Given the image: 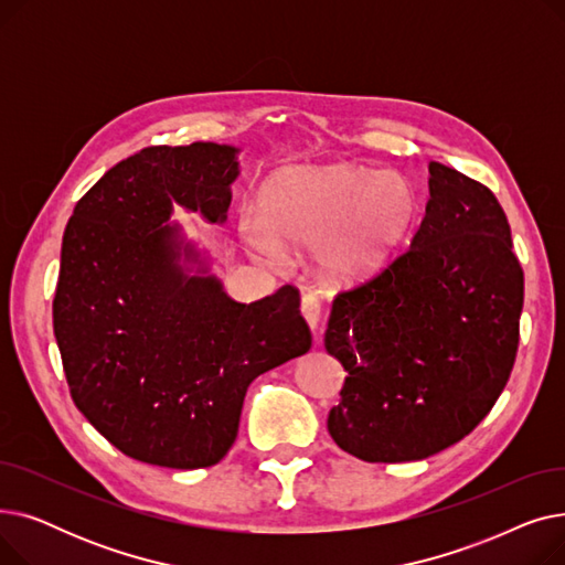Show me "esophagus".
Wrapping results in <instances>:
<instances>
[{"instance_id":"34e87169","label":"esophagus","mask_w":565,"mask_h":565,"mask_svg":"<svg viewBox=\"0 0 565 565\" xmlns=\"http://www.w3.org/2000/svg\"><path fill=\"white\" fill-rule=\"evenodd\" d=\"M300 311H302V318L307 320V324L311 328V332L318 330V322H320V302L316 295H305L302 298V305H300Z\"/></svg>"}]
</instances>
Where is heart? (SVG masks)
<instances>
[{"instance_id":"obj_1","label":"heart","mask_w":565,"mask_h":565,"mask_svg":"<svg viewBox=\"0 0 565 565\" xmlns=\"http://www.w3.org/2000/svg\"><path fill=\"white\" fill-rule=\"evenodd\" d=\"M424 201L405 173L352 164L295 167L273 175L258 205H245L237 226L260 256L286 249L318 252V265L337 286L380 277L419 228Z\"/></svg>"}]
</instances>
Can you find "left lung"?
<instances>
[{
  "mask_svg": "<svg viewBox=\"0 0 565 565\" xmlns=\"http://www.w3.org/2000/svg\"><path fill=\"white\" fill-rule=\"evenodd\" d=\"M409 252L332 305L324 350L348 371L328 430L366 462L424 460L492 409L513 371L524 275L494 194L428 164Z\"/></svg>",
  "mask_w": 565,
  "mask_h": 565,
  "instance_id": "obj_1",
  "label": "left lung"
}]
</instances>
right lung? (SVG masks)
Listing matches in <instances>:
<instances>
[{
	"label": "right lung",
	"instance_id": "obj_1",
	"mask_svg": "<svg viewBox=\"0 0 565 565\" xmlns=\"http://www.w3.org/2000/svg\"><path fill=\"white\" fill-rule=\"evenodd\" d=\"M241 148L151 146L111 167L64 231L52 305L71 396L126 456L171 469L217 465L249 382L300 358L298 290L243 305L173 207L224 224Z\"/></svg>",
	"mask_w": 565,
	"mask_h": 565
}]
</instances>
